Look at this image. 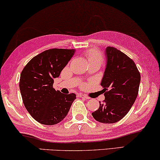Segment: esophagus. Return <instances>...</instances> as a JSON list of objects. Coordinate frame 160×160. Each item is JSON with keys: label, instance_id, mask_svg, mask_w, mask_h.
Wrapping results in <instances>:
<instances>
[{"label": "esophagus", "instance_id": "obj_1", "mask_svg": "<svg viewBox=\"0 0 160 160\" xmlns=\"http://www.w3.org/2000/svg\"><path fill=\"white\" fill-rule=\"evenodd\" d=\"M78 97H80V98H85V99H89V97H87V95H84V94H79V95H78Z\"/></svg>", "mask_w": 160, "mask_h": 160}]
</instances>
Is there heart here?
I'll list each match as a JSON object with an SVG mask.
<instances>
[{
  "mask_svg": "<svg viewBox=\"0 0 160 160\" xmlns=\"http://www.w3.org/2000/svg\"><path fill=\"white\" fill-rule=\"evenodd\" d=\"M89 64L93 62H98L101 64L102 61V56L101 52L96 49H89L84 53Z\"/></svg>",
  "mask_w": 160,
  "mask_h": 160,
  "instance_id": "1",
  "label": "heart"
}]
</instances>
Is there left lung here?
I'll return each mask as SVG.
<instances>
[{"mask_svg": "<svg viewBox=\"0 0 160 160\" xmlns=\"http://www.w3.org/2000/svg\"><path fill=\"white\" fill-rule=\"evenodd\" d=\"M106 65L100 85L105 100L92 113L96 121L106 124L119 122L134 104L138 93L141 75L132 60L113 47L106 49Z\"/></svg>", "mask_w": 160, "mask_h": 160, "instance_id": "obj_1", "label": "left lung"}]
</instances>
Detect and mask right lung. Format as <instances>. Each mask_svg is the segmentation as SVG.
I'll return each mask as SVG.
<instances>
[{"instance_id":"add662e5","label":"right lung","mask_w":160,"mask_h":160,"mask_svg":"<svg viewBox=\"0 0 160 160\" xmlns=\"http://www.w3.org/2000/svg\"><path fill=\"white\" fill-rule=\"evenodd\" d=\"M75 54V49L46 50L30 60L22 71L19 89L23 103L39 123L53 125L66 117L76 95L61 93L53 88L54 78Z\"/></svg>"}]
</instances>
